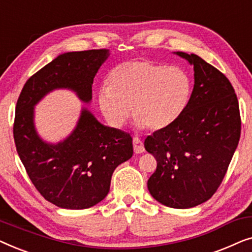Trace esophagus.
I'll return each mask as SVG.
<instances>
[{
    "mask_svg": "<svg viewBox=\"0 0 252 252\" xmlns=\"http://www.w3.org/2000/svg\"><path fill=\"white\" fill-rule=\"evenodd\" d=\"M133 147H134V151H135L136 154H142V153H144L143 142H142V141H141L137 136H134V137H133Z\"/></svg>",
    "mask_w": 252,
    "mask_h": 252,
    "instance_id": "1",
    "label": "esophagus"
}]
</instances>
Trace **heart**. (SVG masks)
<instances>
[{
	"label": "heart",
	"mask_w": 252,
	"mask_h": 252,
	"mask_svg": "<svg viewBox=\"0 0 252 252\" xmlns=\"http://www.w3.org/2000/svg\"><path fill=\"white\" fill-rule=\"evenodd\" d=\"M99 88L97 103L110 126L120 128L130 108L139 128L160 130L173 125L187 108L191 79L184 68L147 60L120 63Z\"/></svg>",
	"instance_id": "heart-1"
}]
</instances>
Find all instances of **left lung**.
Instances as JSON below:
<instances>
[{"instance_id": "8db88e82", "label": "left lung", "mask_w": 252, "mask_h": 252, "mask_svg": "<svg viewBox=\"0 0 252 252\" xmlns=\"http://www.w3.org/2000/svg\"><path fill=\"white\" fill-rule=\"evenodd\" d=\"M175 54L194 66V89L180 118L144 141L157 160L148 189L163 205L189 209L211 198L221 184L239 144L241 118L225 74L197 55Z\"/></svg>"}]
</instances>
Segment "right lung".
<instances>
[{"mask_svg":"<svg viewBox=\"0 0 252 252\" xmlns=\"http://www.w3.org/2000/svg\"><path fill=\"white\" fill-rule=\"evenodd\" d=\"M109 49L72 51L57 56L24 85L16 105L13 137L31 181L58 208L88 209L105 198L116 167L133 156L132 136L102 125L82 108L66 139L48 143L34 125V106L55 89H70L92 101V85Z\"/></svg>","mask_w":252,"mask_h":252,"instance_id":"right-lung-1","label":"right lung"}]
</instances>
